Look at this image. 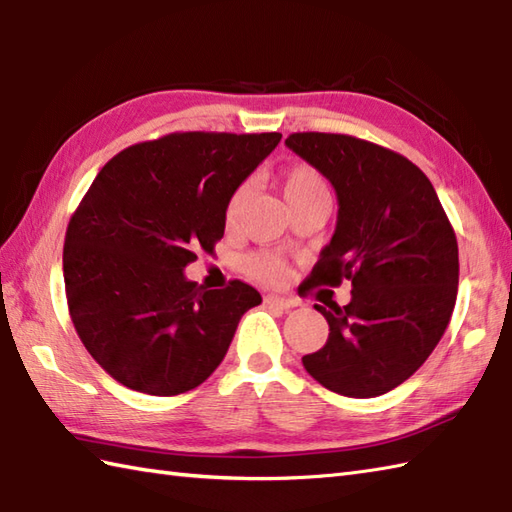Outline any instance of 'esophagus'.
I'll return each mask as SVG.
<instances>
[{
    "instance_id": "esophagus-1",
    "label": "esophagus",
    "mask_w": 512,
    "mask_h": 512,
    "mask_svg": "<svg viewBox=\"0 0 512 512\" xmlns=\"http://www.w3.org/2000/svg\"><path fill=\"white\" fill-rule=\"evenodd\" d=\"M265 304L274 306V309H280V311H289V309H295V306H298L300 302L293 300V298H282V295H267Z\"/></svg>"
}]
</instances>
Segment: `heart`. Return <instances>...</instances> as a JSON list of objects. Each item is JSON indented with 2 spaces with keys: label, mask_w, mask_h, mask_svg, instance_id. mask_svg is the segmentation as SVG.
Returning a JSON list of instances; mask_svg holds the SVG:
<instances>
[{
  "label": "heart",
  "mask_w": 512,
  "mask_h": 512,
  "mask_svg": "<svg viewBox=\"0 0 512 512\" xmlns=\"http://www.w3.org/2000/svg\"><path fill=\"white\" fill-rule=\"evenodd\" d=\"M313 192H326L324 179L317 175L313 168L291 166L289 170H285V175H282V195H285L287 203L306 195H313ZM245 195H247V186H238L232 192V197L227 201V208H225L227 223H232L236 219V214L245 201ZM245 267L249 271V276H254L260 282H269V285H274V282H280L285 278V267H282L280 260L269 252L252 254L247 258Z\"/></svg>",
  "instance_id": "1"
}]
</instances>
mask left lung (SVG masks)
Returning a JSON list of instances; mask_svg holds the SVG:
<instances>
[{
    "instance_id": "obj_1",
    "label": "left lung",
    "mask_w": 512,
    "mask_h": 512,
    "mask_svg": "<svg viewBox=\"0 0 512 512\" xmlns=\"http://www.w3.org/2000/svg\"><path fill=\"white\" fill-rule=\"evenodd\" d=\"M289 149L331 181L337 225L311 287L352 285L315 304L326 344L302 363L326 390L372 399L423 366L458 295V241L431 181L407 157L342 133H291Z\"/></svg>"
}]
</instances>
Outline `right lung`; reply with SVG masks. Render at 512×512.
<instances>
[{
    "label": "right lung",
    "instance_id": "obj_1",
    "mask_svg": "<svg viewBox=\"0 0 512 512\" xmlns=\"http://www.w3.org/2000/svg\"><path fill=\"white\" fill-rule=\"evenodd\" d=\"M280 138L170 133L124 149L89 186L65 234V295L87 352L118 383L153 396L197 388L263 302L241 280L203 289L184 269L221 241L232 192Z\"/></svg>",
    "mask_w": 512,
    "mask_h": 512
}]
</instances>
